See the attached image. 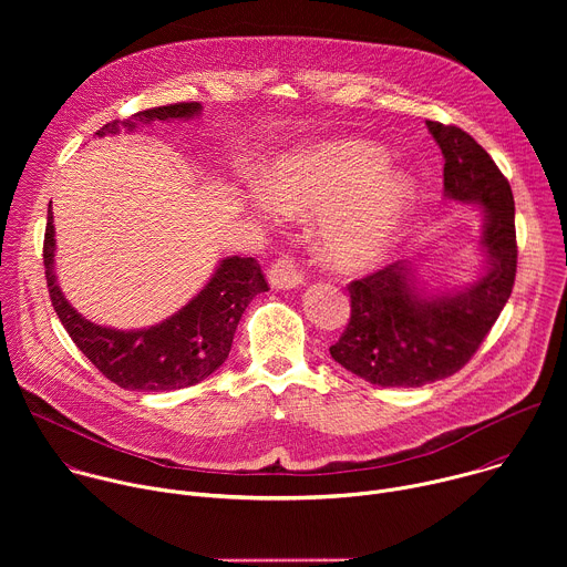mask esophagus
I'll return each instance as SVG.
<instances>
[{
    "label": "esophagus",
    "mask_w": 567,
    "mask_h": 567,
    "mask_svg": "<svg viewBox=\"0 0 567 567\" xmlns=\"http://www.w3.org/2000/svg\"><path fill=\"white\" fill-rule=\"evenodd\" d=\"M269 285L274 289H293V287H300L305 282V276L300 271V267L296 265L293 258L289 256H282L278 258L271 269H269Z\"/></svg>",
    "instance_id": "esophagus-1"
}]
</instances>
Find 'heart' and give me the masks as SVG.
Here are the masks:
<instances>
[{
	"label": "heart",
	"instance_id": "heart-1",
	"mask_svg": "<svg viewBox=\"0 0 567 567\" xmlns=\"http://www.w3.org/2000/svg\"><path fill=\"white\" fill-rule=\"evenodd\" d=\"M254 208L274 217L320 215V251L337 269L354 271L383 260L406 226L417 186L390 168L388 154L359 138L334 141L285 156L265 182Z\"/></svg>",
	"mask_w": 567,
	"mask_h": 567
}]
</instances>
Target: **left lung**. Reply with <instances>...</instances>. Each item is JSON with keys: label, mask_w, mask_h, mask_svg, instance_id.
<instances>
[{"label": "left lung", "mask_w": 567, "mask_h": 567, "mask_svg": "<svg viewBox=\"0 0 567 567\" xmlns=\"http://www.w3.org/2000/svg\"><path fill=\"white\" fill-rule=\"evenodd\" d=\"M444 156V197L482 210L484 271L457 289H433L411 260L348 285L352 316L330 354L383 388H420L455 374L475 354L516 278L514 195L494 158L464 130L426 121Z\"/></svg>", "instance_id": "left-lung-1"}]
</instances>
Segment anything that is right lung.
<instances>
[{
  "label": "right lung",
  "instance_id": "add662e5",
  "mask_svg": "<svg viewBox=\"0 0 567 567\" xmlns=\"http://www.w3.org/2000/svg\"><path fill=\"white\" fill-rule=\"evenodd\" d=\"M202 114L199 103H175L112 121L96 136L130 132L152 121H188ZM44 274L53 309L78 346L110 381L125 390L161 392L195 385L210 377L228 357L237 322L249 302L269 291L256 258L230 256L219 260L204 289L177 313L143 330L103 328L78 313L64 298L55 276V228L49 204L44 233Z\"/></svg>",
  "mask_w": 567,
  "mask_h": 567
}]
</instances>
